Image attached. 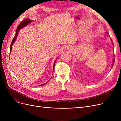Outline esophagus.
I'll list each match as a JSON object with an SVG mask.
<instances>
[{
    "label": "esophagus",
    "mask_w": 121,
    "mask_h": 121,
    "mask_svg": "<svg viewBox=\"0 0 121 121\" xmlns=\"http://www.w3.org/2000/svg\"><path fill=\"white\" fill-rule=\"evenodd\" d=\"M65 50H72V47L70 46H67L66 47H65Z\"/></svg>",
    "instance_id": "1"
}]
</instances>
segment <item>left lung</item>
<instances>
[{"mask_svg": "<svg viewBox=\"0 0 121 121\" xmlns=\"http://www.w3.org/2000/svg\"><path fill=\"white\" fill-rule=\"evenodd\" d=\"M105 34H108V32L105 33ZM111 40H112V39H111ZM112 44H113V43H112ZM114 62H115V58L113 57V59H112V67H111V68L113 67V64H114Z\"/></svg>", "mask_w": 121, "mask_h": 121, "instance_id": "1", "label": "left lung"}]
</instances>
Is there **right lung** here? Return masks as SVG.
I'll return each instance as SVG.
<instances>
[{"instance_id":"right-lung-1","label":"right lung","mask_w":121,"mask_h":121,"mask_svg":"<svg viewBox=\"0 0 121 121\" xmlns=\"http://www.w3.org/2000/svg\"><path fill=\"white\" fill-rule=\"evenodd\" d=\"M32 21H33L32 20H30V19H29L28 18V19H26L24 20V21H23L22 22L19 24V25L17 27V29L16 32V35H15V36H14V38H13V41H12V43H11L10 47V53L11 52H12V46H13V44L14 43V42H15V41H16V39H17V34H18V33H19V31H20V29H22L23 28L25 27V26H27V25H28V24H30V23L32 22ZM57 58H56V60H55L54 63L53 67V70H54V68L55 64H56V60H57ZM47 82L46 83H44V84H42V85H39V86H42V85H45V84H46V83H47V82Z\"/></svg>"}]
</instances>
